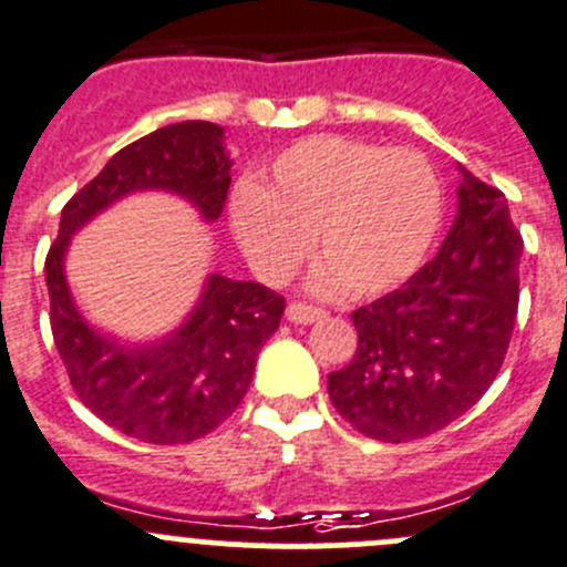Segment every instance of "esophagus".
Returning <instances> with one entry per match:
<instances>
[{
	"mask_svg": "<svg viewBox=\"0 0 567 567\" xmlns=\"http://www.w3.org/2000/svg\"><path fill=\"white\" fill-rule=\"evenodd\" d=\"M285 316H288V321H293V323H312V321H318V318H323V310L321 307L305 305V301H290Z\"/></svg>",
	"mask_w": 567,
	"mask_h": 567,
	"instance_id": "obj_1",
	"label": "esophagus"
}]
</instances>
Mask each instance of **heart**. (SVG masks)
<instances>
[{"mask_svg": "<svg viewBox=\"0 0 567 567\" xmlns=\"http://www.w3.org/2000/svg\"><path fill=\"white\" fill-rule=\"evenodd\" d=\"M443 218L435 168L415 150L316 135L271 161L233 199V229L260 277L285 282L310 255L318 293L379 296L417 271Z\"/></svg>", "mask_w": 567, "mask_h": 567, "instance_id": "heart-1", "label": "heart"}]
</instances>
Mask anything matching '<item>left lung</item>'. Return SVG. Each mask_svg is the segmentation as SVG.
<instances>
[{"label":"left lung","instance_id":"obj_1","mask_svg":"<svg viewBox=\"0 0 567 567\" xmlns=\"http://www.w3.org/2000/svg\"><path fill=\"white\" fill-rule=\"evenodd\" d=\"M441 251L399 290L351 312L357 351L329 373L334 410L382 443L426 437L485 395L518 316L524 238L498 188L460 166Z\"/></svg>","mask_w":567,"mask_h":567}]
</instances>
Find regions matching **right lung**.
<instances>
[{"instance_id": "1", "label": "right lung", "mask_w": 567, "mask_h": 567, "mask_svg": "<svg viewBox=\"0 0 567 567\" xmlns=\"http://www.w3.org/2000/svg\"><path fill=\"white\" fill-rule=\"evenodd\" d=\"M224 130L179 121L124 146L63 207L47 255L49 323L82 404L107 426L155 446L199 441L244 401L262 343L277 332L285 299L260 282L213 274L188 321L152 346H121L76 310L65 282L69 240L96 213L135 190H172L216 221L227 205Z\"/></svg>"}]
</instances>
